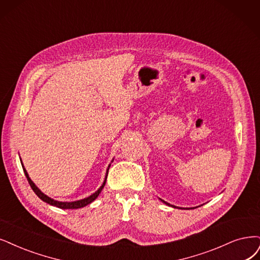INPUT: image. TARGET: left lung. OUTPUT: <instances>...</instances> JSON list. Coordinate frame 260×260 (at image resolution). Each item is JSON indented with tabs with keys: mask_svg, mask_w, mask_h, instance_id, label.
Returning <instances> with one entry per match:
<instances>
[{
	"mask_svg": "<svg viewBox=\"0 0 260 260\" xmlns=\"http://www.w3.org/2000/svg\"><path fill=\"white\" fill-rule=\"evenodd\" d=\"M160 200H161V199H160ZM161 201H162V203H165V204H166V205H168V206H171V205H170V204H168V203H166V201H164V200H161ZM171 207H174V208H176V207H175V206H171Z\"/></svg>",
	"mask_w": 260,
	"mask_h": 260,
	"instance_id": "1",
	"label": "left lung"
}]
</instances>
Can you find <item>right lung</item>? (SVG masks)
<instances>
[{"label": "right lung", "instance_id": "obj_1", "mask_svg": "<svg viewBox=\"0 0 260 260\" xmlns=\"http://www.w3.org/2000/svg\"><path fill=\"white\" fill-rule=\"evenodd\" d=\"M109 167H110V165L108 166V169H109ZM22 168H23V171H24V175H25V177H26V179H27V181H28V184H30V186H31L32 189L34 190V193H35L38 197H40L43 201H45V203L49 204V205H51V206H54V207H57V208H60V209H79V208H83V207H85L86 205L91 204L92 201H94L96 198H98V196L101 194L102 189L104 188V186H105V184H106V179H107V176H108V169H107V174H106V178H105L104 183H103L102 186H101L98 190H96L94 194H92L91 196L86 197V198H84V199H81V200L71 201V203H67V201H57V200H54V199H52V198H50V197H48L47 195H45V194L43 193V191L33 183V181L30 179V177H28L25 168L23 167V164H22Z\"/></svg>", "mask_w": 260, "mask_h": 260}]
</instances>
